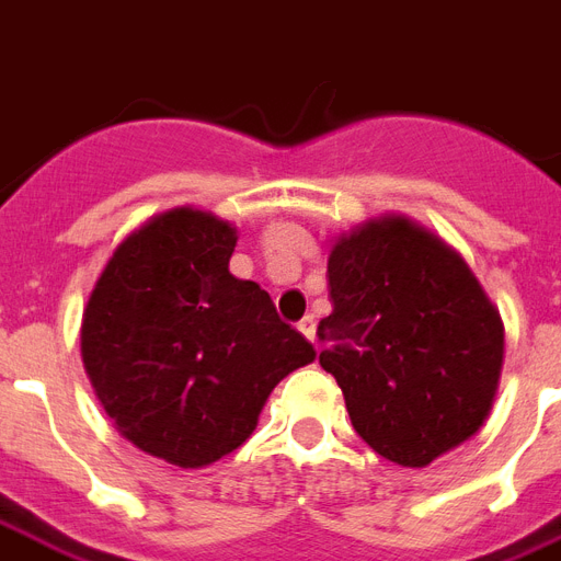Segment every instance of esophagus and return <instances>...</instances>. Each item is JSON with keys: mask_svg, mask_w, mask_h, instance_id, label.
<instances>
[{"mask_svg": "<svg viewBox=\"0 0 561 561\" xmlns=\"http://www.w3.org/2000/svg\"><path fill=\"white\" fill-rule=\"evenodd\" d=\"M299 331H302L305 336H308V340H317V320H313L311 313H308V317H302V320H299Z\"/></svg>", "mask_w": 561, "mask_h": 561, "instance_id": "obj_1", "label": "esophagus"}]
</instances>
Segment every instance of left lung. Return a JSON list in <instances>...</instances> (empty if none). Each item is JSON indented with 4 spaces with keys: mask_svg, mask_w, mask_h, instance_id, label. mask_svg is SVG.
Wrapping results in <instances>:
<instances>
[{
    "mask_svg": "<svg viewBox=\"0 0 561 561\" xmlns=\"http://www.w3.org/2000/svg\"><path fill=\"white\" fill-rule=\"evenodd\" d=\"M334 311L320 366L336 377L354 430L400 467H426L470 440L493 409L504 322L440 236L386 213L328 253Z\"/></svg>",
    "mask_w": 561,
    "mask_h": 561,
    "instance_id": "obj_1",
    "label": "left lung"
}]
</instances>
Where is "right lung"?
Here are the masks:
<instances>
[{"instance_id":"add662e5","label":"right lung","mask_w":561,"mask_h":561,"mask_svg":"<svg viewBox=\"0 0 561 561\" xmlns=\"http://www.w3.org/2000/svg\"><path fill=\"white\" fill-rule=\"evenodd\" d=\"M236 241L207 209L158 213L117 244L83 308L100 407L140 453L181 470L244 444L282 377L317 357L267 290L230 273Z\"/></svg>"}]
</instances>
